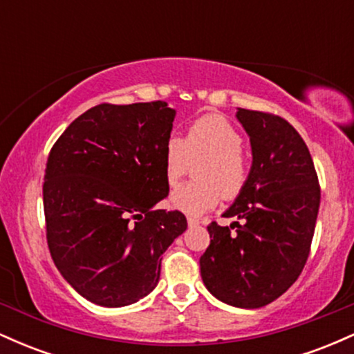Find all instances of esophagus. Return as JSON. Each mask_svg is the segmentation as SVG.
<instances>
[{
    "label": "esophagus",
    "mask_w": 354,
    "mask_h": 354,
    "mask_svg": "<svg viewBox=\"0 0 354 354\" xmlns=\"http://www.w3.org/2000/svg\"><path fill=\"white\" fill-rule=\"evenodd\" d=\"M198 225H200V219L193 218V216H188V226H191V228H193V226H198Z\"/></svg>",
    "instance_id": "obj_1"
}]
</instances>
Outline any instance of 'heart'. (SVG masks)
I'll return each mask as SVG.
<instances>
[{
    "mask_svg": "<svg viewBox=\"0 0 354 354\" xmlns=\"http://www.w3.org/2000/svg\"><path fill=\"white\" fill-rule=\"evenodd\" d=\"M243 136L230 120L221 115H205L194 120L185 140L171 135L165 143V176L174 186L193 161L194 183L178 186L169 205L186 214H203L225 200H236L250 183V158L243 151Z\"/></svg>",
    "mask_w": 354,
    "mask_h": 354,
    "instance_id": "b5f03b06",
    "label": "heart"
}]
</instances>
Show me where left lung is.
Here are the masks:
<instances>
[{"label": "left lung", "instance_id": "1", "mask_svg": "<svg viewBox=\"0 0 354 354\" xmlns=\"http://www.w3.org/2000/svg\"><path fill=\"white\" fill-rule=\"evenodd\" d=\"M236 118L250 136L253 166L246 189L223 216L241 223H211L200 268L203 283L219 301L261 308L301 274L321 189L310 149L286 120L243 108Z\"/></svg>", "mask_w": 354, "mask_h": 354}]
</instances>
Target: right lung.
<instances>
[{
  "instance_id": "obj_1",
  "label": "right lung",
  "mask_w": 354,
  "mask_h": 354,
  "mask_svg": "<svg viewBox=\"0 0 354 354\" xmlns=\"http://www.w3.org/2000/svg\"><path fill=\"white\" fill-rule=\"evenodd\" d=\"M165 101L101 103L53 145L43 183L46 239L63 278L88 301L120 308L160 281L161 254L186 230L181 211L154 209L168 196Z\"/></svg>"
}]
</instances>
